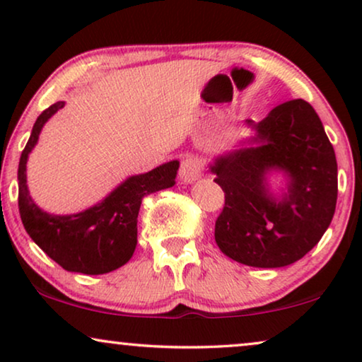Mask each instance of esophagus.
<instances>
[{
	"label": "esophagus",
	"mask_w": 362,
	"mask_h": 362,
	"mask_svg": "<svg viewBox=\"0 0 362 362\" xmlns=\"http://www.w3.org/2000/svg\"><path fill=\"white\" fill-rule=\"evenodd\" d=\"M202 175V163L194 156H187L181 161L180 177L185 182H192Z\"/></svg>",
	"instance_id": "34e87169"
}]
</instances>
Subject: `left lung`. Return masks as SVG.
Masks as SVG:
<instances>
[{"label":"left lung","instance_id":"left-lung-1","mask_svg":"<svg viewBox=\"0 0 362 362\" xmlns=\"http://www.w3.org/2000/svg\"><path fill=\"white\" fill-rule=\"evenodd\" d=\"M255 146L216 158L209 166L226 196L216 221V244L232 260L259 269L286 267L318 244L338 199V165L323 123L303 98L275 107L264 120H245ZM284 170L287 192L266 187Z\"/></svg>","mask_w":362,"mask_h":362}]
</instances>
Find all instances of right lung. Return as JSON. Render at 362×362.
Returning <instances> with one entry per match:
<instances>
[{
  "label": "right lung",
  "instance_id": "obj_1",
  "mask_svg": "<svg viewBox=\"0 0 362 362\" xmlns=\"http://www.w3.org/2000/svg\"><path fill=\"white\" fill-rule=\"evenodd\" d=\"M62 107L64 102H56L37 117L21 153L18 168L19 214L29 237L64 270L86 275L108 274L125 265L135 252L141 199L175 186L180 161L165 163L145 175L128 177L102 202L78 214H47L29 196L26 163L44 123Z\"/></svg>",
  "mask_w": 362,
  "mask_h": 362
}]
</instances>
